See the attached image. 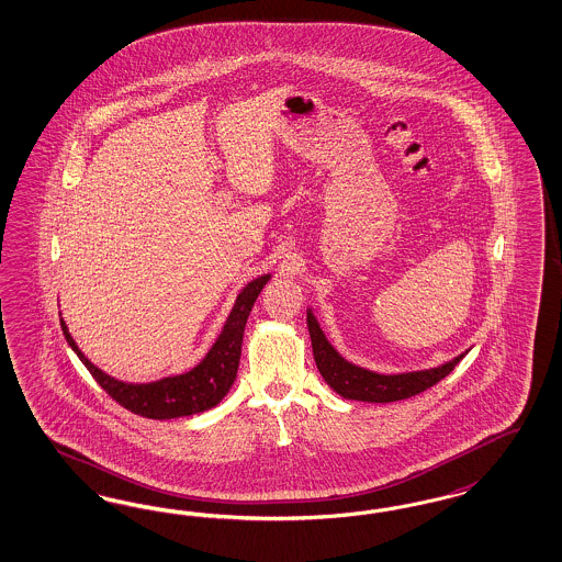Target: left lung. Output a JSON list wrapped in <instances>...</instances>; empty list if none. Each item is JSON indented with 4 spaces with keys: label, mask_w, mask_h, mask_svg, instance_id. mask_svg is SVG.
Here are the masks:
<instances>
[{
    "label": "left lung",
    "mask_w": 562,
    "mask_h": 562,
    "mask_svg": "<svg viewBox=\"0 0 562 562\" xmlns=\"http://www.w3.org/2000/svg\"><path fill=\"white\" fill-rule=\"evenodd\" d=\"M307 328H310L315 363H317L319 374L333 386V391H337L338 395L345 400L389 404V402L414 397V395L430 389L432 384H437L441 379H446L449 372L456 368V363L464 358V356H458L456 360L448 361L432 370L384 376V374L363 370L360 366H353V363L342 360L335 351V347L324 337L319 324L315 322L314 314H307Z\"/></svg>",
    "instance_id": "obj_1"
}]
</instances>
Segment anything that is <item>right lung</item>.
I'll return each mask as SVG.
<instances>
[{"label":"right lung","instance_id":"right-lung-1","mask_svg":"<svg viewBox=\"0 0 562 562\" xmlns=\"http://www.w3.org/2000/svg\"><path fill=\"white\" fill-rule=\"evenodd\" d=\"M268 280L270 276H261L248 282L243 289L234 303V310L227 315L222 335L196 368H192L190 372L180 376H169V379H160L148 384H127L104 374L75 345V340L68 335L65 319H60V326L72 351L86 363L91 376L116 404L123 405L125 409L134 412L137 416L153 418V420L192 416L220 404L227 395L229 386L236 381L248 314L259 292L268 284Z\"/></svg>","mask_w":562,"mask_h":562}]
</instances>
